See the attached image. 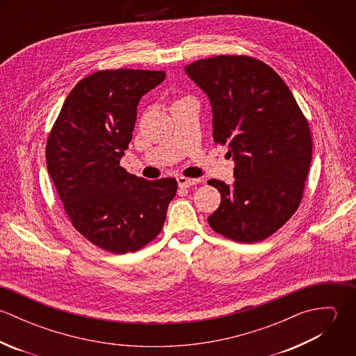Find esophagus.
<instances>
[{"mask_svg":"<svg viewBox=\"0 0 356 356\" xmlns=\"http://www.w3.org/2000/svg\"><path fill=\"white\" fill-rule=\"evenodd\" d=\"M178 185L181 188H191V186H195L200 182V179H196V178H186V177H178Z\"/></svg>","mask_w":356,"mask_h":356,"instance_id":"1","label":"esophagus"}]
</instances>
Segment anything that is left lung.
<instances>
[{"mask_svg": "<svg viewBox=\"0 0 356 356\" xmlns=\"http://www.w3.org/2000/svg\"><path fill=\"white\" fill-rule=\"evenodd\" d=\"M185 71L209 97L213 143L227 144L236 161L233 184L208 181L220 192L208 223L237 243L263 241L302 202L312 153L308 120L281 76L252 56L219 54Z\"/></svg>", "mask_w": 356, "mask_h": 356, "instance_id": "left-lung-1", "label": "left lung"}]
</instances>
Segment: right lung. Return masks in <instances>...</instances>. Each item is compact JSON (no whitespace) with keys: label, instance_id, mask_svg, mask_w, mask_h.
I'll use <instances>...</instances> for the list:
<instances>
[{"label":"right lung","instance_id":"1","mask_svg":"<svg viewBox=\"0 0 356 356\" xmlns=\"http://www.w3.org/2000/svg\"><path fill=\"white\" fill-rule=\"evenodd\" d=\"M164 71L102 70L70 92L47 141V164L72 226L111 254L136 252L163 229L175 178L147 181L127 172L140 99Z\"/></svg>","mask_w":356,"mask_h":356}]
</instances>
